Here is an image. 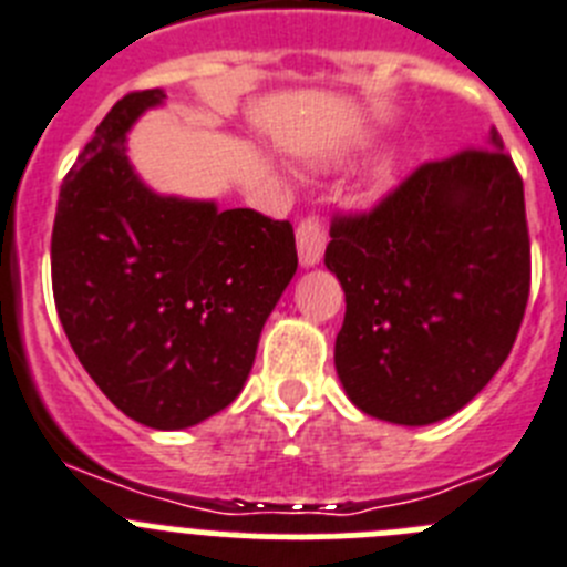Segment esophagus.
Here are the masks:
<instances>
[{"label":"esophagus","instance_id":"obj_1","mask_svg":"<svg viewBox=\"0 0 567 567\" xmlns=\"http://www.w3.org/2000/svg\"><path fill=\"white\" fill-rule=\"evenodd\" d=\"M296 246H299V259L302 265H316L324 254V246H328V228L324 223L316 217V214H308L299 228H296Z\"/></svg>","mask_w":567,"mask_h":567}]
</instances>
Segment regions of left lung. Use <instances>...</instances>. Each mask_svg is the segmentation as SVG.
I'll return each mask as SVG.
<instances>
[{"instance_id": "1", "label": "left lung", "mask_w": 567, "mask_h": 567, "mask_svg": "<svg viewBox=\"0 0 567 567\" xmlns=\"http://www.w3.org/2000/svg\"><path fill=\"white\" fill-rule=\"evenodd\" d=\"M324 265L347 299L336 372L350 401L404 426L455 415L508 359L532 288L523 177L499 132L336 214Z\"/></svg>"}]
</instances>
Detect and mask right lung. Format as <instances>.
Masks as SVG:
<instances>
[{
  "instance_id": "add662e5",
  "label": "right lung",
  "mask_w": 567,
  "mask_h": 567,
  "mask_svg": "<svg viewBox=\"0 0 567 567\" xmlns=\"http://www.w3.org/2000/svg\"><path fill=\"white\" fill-rule=\"evenodd\" d=\"M163 99L137 90L95 126L61 183L50 271L61 328L101 392L144 426L186 430L239 395L299 259L288 220L144 186L126 132Z\"/></svg>"
}]
</instances>
